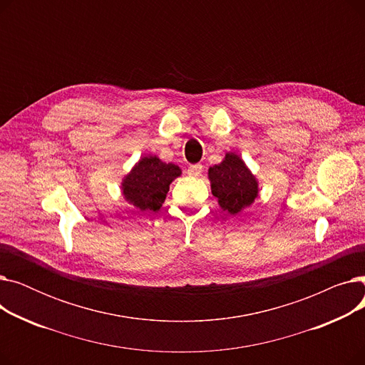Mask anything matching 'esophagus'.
I'll use <instances>...</instances> for the list:
<instances>
[{"instance_id":"esophagus-1","label":"esophagus","mask_w":365,"mask_h":365,"mask_svg":"<svg viewBox=\"0 0 365 365\" xmlns=\"http://www.w3.org/2000/svg\"><path fill=\"white\" fill-rule=\"evenodd\" d=\"M201 171H202V165L201 164H195V165H190L187 168V175H190V176H200Z\"/></svg>"}]
</instances>
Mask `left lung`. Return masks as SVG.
<instances>
[{
  "label": "left lung",
  "mask_w": 365,
  "mask_h": 365,
  "mask_svg": "<svg viewBox=\"0 0 365 365\" xmlns=\"http://www.w3.org/2000/svg\"><path fill=\"white\" fill-rule=\"evenodd\" d=\"M208 179L219 205L231 215L253 204L259 194L256 178L234 152L226 153L220 164L210 167Z\"/></svg>",
  "instance_id": "left-lung-1"
}]
</instances>
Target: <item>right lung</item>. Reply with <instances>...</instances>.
Here are the masks:
<instances>
[{
    "mask_svg": "<svg viewBox=\"0 0 365 365\" xmlns=\"http://www.w3.org/2000/svg\"><path fill=\"white\" fill-rule=\"evenodd\" d=\"M180 175L182 170L175 164L163 163L155 155L142 157L123 180L124 198L140 212H157L167 197L170 183Z\"/></svg>",
    "mask_w": 365,
    "mask_h": 365,
    "instance_id": "add662e5",
    "label": "right lung"
}]
</instances>
